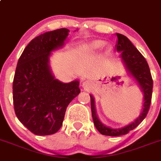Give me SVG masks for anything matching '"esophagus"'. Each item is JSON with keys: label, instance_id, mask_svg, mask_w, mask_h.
<instances>
[{"label": "esophagus", "instance_id": "obj_1", "mask_svg": "<svg viewBox=\"0 0 161 161\" xmlns=\"http://www.w3.org/2000/svg\"><path fill=\"white\" fill-rule=\"evenodd\" d=\"M82 86L85 90H89L92 87V82L90 81H85V82H82Z\"/></svg>", "mask_w": 161, "mask_h": 161}]
</instances>
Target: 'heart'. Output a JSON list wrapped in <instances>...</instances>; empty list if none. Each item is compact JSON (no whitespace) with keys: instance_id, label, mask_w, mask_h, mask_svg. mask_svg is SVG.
<instances>
[{"instance_id":"1","label":"heart","mask_w":161,"mask_h":161,"mask_svg":"<svg viewBox=\"0 0 161 161\" xmlns=\"http://www.w3.org/2000/svg\"><path fill=\"white\" fill-rule=\"evenodd\" d=\"M104 44H105V42L103 40H93L88 44H85L83 46V50L88 53H92L101 49Z\"/></svg>"}]
</instances>
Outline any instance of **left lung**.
<instances>
[{"label":"left lung","instance_id":"obj_1","mask_svg":"<svg viewBox=\"0 0 161 161\" xmlns=\"http://www.w3.org/2000/svg\"><path fill=\"white\" fill-rule=\"evenodd\" d=\"M117 43L116 44V50L118 53H121V58L127 71L136 80L142 92H143L144 102H143V105H142L143 108L140 116L134 122L121 129H112L104 125L99 120L96 112L94 98L92 95H90L92 115L95 126L100 134L108 136H119V135H126L130 131L136 128L143 121L150 108L152 87H153V81H152L151 71L144 57L133 45L130 40L126 36L117 33Z\"/></svg>","mask_w":161,"mask_h":161}]
</instances>
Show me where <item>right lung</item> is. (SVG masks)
<instances>
[{"label": "right lung", "instance_id": "add662e5", "mask_svg": "<svg viewBox=\"0 0 161 161\" xmlns=\"http://www.w3.org/2000/svg\"><path fill=\"white\" fill-rule=\"evenodd\" d=\"M66 28L45 32L27 44L19 57L13 82L18 119L33 134H55L62 125L67 106L80 93L79 82L64 83L50 69L52 52L65 44Z\"/></svg>", "mask_w": 161, "mask_h": 161}]
</instances>
